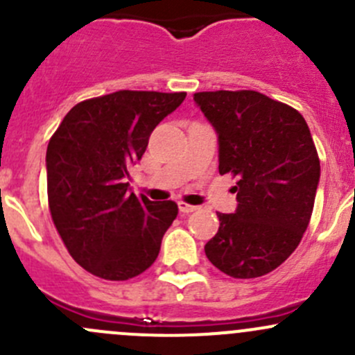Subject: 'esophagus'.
Returning <instances> with one entry per match:
<instances>
[{
  "label": "esophagus",
  "mask_w": 355,
  "mask_h": 355,
  "mask_svg": "<svg viewBox=\"0 0 355 355\" xmlns=\"http://www.w3.org/2000/svg\"><path fill=\"white\" fill-rule=\"evenodd\" d=\"M178 209H180V213H184V214H189V213H192V211H196L198 209V207L196 206H191V204H187V202H178Z\"/></svg>",
  "instance_id": "esophagus-1"
}]
</instances>
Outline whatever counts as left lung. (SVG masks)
Instances as JSON below:
<instances>
[{"label": "left lung", "mask_w": 355, "mask_h": 355, "mask_svg": "<svg viewBox=\"0 0 355 355\" xmlns=\"http://www.w3.org/2000/svg\"><path fill=\"white\" fill-rule=\"evenodd\" d=\"M218 135L220 175L237 177V209L216 213L204 245L225 275L257 278L297 249L313 214L320 157L302 114L256 91L196 92Z\"/></svg>", "instance_id": "obj_1"}]
</instances>
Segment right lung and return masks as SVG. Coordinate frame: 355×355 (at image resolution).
I'll use <instances>...</instances> for the list:
<instances>
[{
    "mask_svg": "<svg viewBox=\"0 0 355 355\" xmlns=\"http://www.w3.org/2000/svg\"><path fill=\"white\" fill-rule=\"evenodd\" d=\"M185 92L118 91L75 105L46 151L53 223L70 256L89 273L134 278L159 254L178 214L173 200L130 192L128 168L148 148L156 125Z\"/></svg>",
    "mask_w": 355,
    "mask_h": 355,
    "instance_id": "obj_1",
    "label": "right lung"
}]
</instances>
